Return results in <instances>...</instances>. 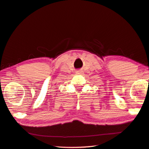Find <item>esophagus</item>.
Returning <instances> with one entry per match:
<instances>
[{
  "label": "esophagus",
  "mask_w": 149,
  "mask_h": 149,
  "mask_svg": "<svg viewBox=\"0 0 149 149\" xmlns=\"http://www.w3.org/2000/svg\"><path fill=\"white\" fill-rule=\"evenodd\" d=\"M83 73V70H78L76 72V74H82Z\"/></svg>",
  "instance_id": "34e87169"
}]
</instances>
